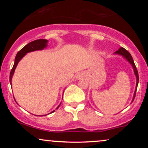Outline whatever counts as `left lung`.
Instances as JSON below:
<instances>
[{
    "mask_svg": "<svg viewBox=\"0 0 148 148\" xmlns=\"http://www.w3.org/2000/svg\"><path fill=\"white\" fill-rule=\"evenodd\" d=\"M114 54H116V55L122 56H123V57L124 58H125L127 61H128L129 63L131 64V65H132V67H133L134 74H135L136 78V88H135V91H134V93L133 99H132V102H133L134 98H135L136 92L137 87H138V80H139L138 71H137L136 67L135 64H134V62L133 58H132V56H131V54L130 53L127 51L126 49H125L124 48H123V47H120V48L119 49L118 51H115V52L114 53Z\"/></svg>",
    "mask_w": 148,
    "mask_h": 148,
    "instance_id": "1",
    "label": "left lung"
}]
</instances>
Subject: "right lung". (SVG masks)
I'll return each mask as SVG.
<instances>
[{
  "label": "right lung",
  "mask_w": 148,
  "mask_h": 148,
  "mask_svg": "<svg viewBox=\"0 0 148 148\" xmlns=\"http://www.w3.org/2000/svg\"><path fill=\"white\" fill-rule=\"evenodd\" d=\"M47 44H48V40H43V39L36 40H35V41H33V42H30V43H28V45H25L23 48H22L21 50H20L17 53L16 57H15L14 64V65H13V67H12V69L11 72H10V84L12 85V76H13V75H14L15 69H16V66H17L18 62H19V61L21 60L22 58H23V56H25V54L28 53H29V52L35 51L43 50L44 49L47 48ZM14 100H15V99H14ZM60 105L57 107L56 109L57 108H58V107L60 106ZM54 111H52L51 113H53V112H54Z\"/></svg>",
  "instance_id": "1"
}]
</instances>
